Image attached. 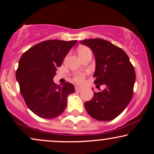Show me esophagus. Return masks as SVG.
<instances>
[{
  "mask_svg": "<svg viewBox=\"0 0 154 154\" xmlns=\"http://www.w3.org/2000/svg\"><path fill=\"white\" fill-rule=\"evenodd\" d=\"M75 91H82V88L79 87H75Z\"/></svg>",
  "mask_w": 154,
  "mask_h": 154,
  "instance_id": "1",
  "label": "esophagus"
}]
</instances>
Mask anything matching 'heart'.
<instances>
[{"label":"heart","mask_w":154,"mask_h":154,"mask_svg":"<svg viewBox=\"0 0 154 154\" xmlns=\"http://www.w3.org/2000/svg\"><path fill=\"white\" fill-rule=\"evenodd\" d=\"M87 48H82L79 49V51H84V50H87ZM84 75H82V74H79V75H76L75 77V80L77 82L78 84H82V83H83V82H84Z\"/></svg>","instance_id":"b5f03b06"}]
</instances>
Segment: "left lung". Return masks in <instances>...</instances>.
Returning <instances> with one entry per match:
<instances>
[{
  "instance_id": "left-lung-1",
  "label": "left lung",
  "mask_w": 154,
  "mask_h": 154,
  "mask_svg": "<svg viewBox=\"0 0 154 154\" xmlns=\"http://www.w3.org/2000/svg\"><path fill=\"white\" fill-rule=\"evenodd\" d=\"M93 51L95 60L94 83L106 88L93 92V98L85 103L86 111L98 121L115 119L130 103L133 95L135 72L122 49L100 38L80 41Z\"/></svg>"
}]
</instances>
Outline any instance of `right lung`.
Masks as SVG:
<instances>
[{
    "label": "right lung",
    "mask_w": 154,
    "mask_h": 154,
    "mask_svg": "<svg viewBox=\"0 0 154 154\" xmlns=\"http://www.w3.org/2000/svg\"><path fill=\"white\" fill-rule=\"evenodd\" d=\"M77 43V40H46L30 48L19 59L16 78L21 94L27 107L40 117L53 119L62 114L67 97L75 92L72 83L58 85L53 79L57 67Z\"/></svg>",
    "instance_id": "1"
}]
</instances>
